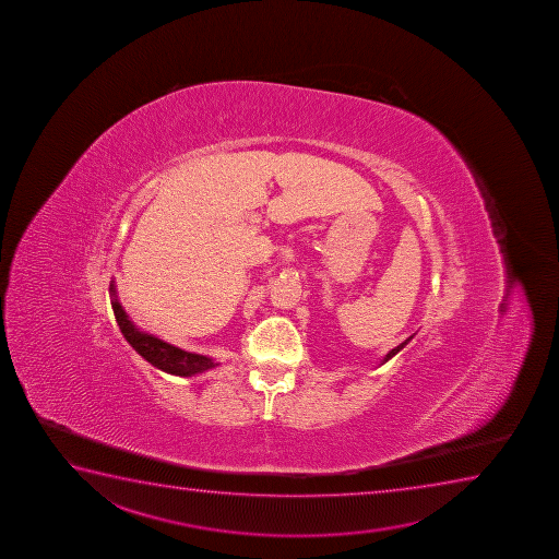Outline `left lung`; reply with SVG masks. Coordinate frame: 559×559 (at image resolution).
Wrapping results in <instances>:
<instances>
[{
    "label": "left lung",
    "mask_w": 559,
    "mask_h": 559,
    "mask_svg": "<svg viewBox=\"0 0 559 559\" xmlns=\"http://www.w3.org/2000/svg\"><path fill=\"white\" fill-rule=\"evenodd\" d=\"M412 338H414V336H409V338H406V341L402 342V344H399L396 348L391 349V352H389V354L385 355V357H383V361H381V365H383V362H388L389 359H391V357H394V355L399 354V352H401V349L404 348L407 342L412 341Z\"/></svg>",
    "instance_id": "obj_1"
}]
</instances>
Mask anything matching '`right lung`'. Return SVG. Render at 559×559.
<instances>
[{
  "label": "right lung",
  "instance_id": "obj_1",
  "mask_svg": "<svg viewBox=\"0 0 559 559\" xmlns=\"http://www.w3.org/2000/svg\"><path fill=\"white\" fill-rule=\"evenodd\" d=\"M110 294H112L114 316H116V322H118L121 333L126 336V341L144 357L145 361L152 362L153 367H157L166 374L181 376V378L202 374L205 370L218 367V362L213 361L207 355L185 352V349L178 348L174 344L160 341L158 336L140 331L131 322V318L127 316L121 302L118 301L114 281L110 283Z\"/></svg>",
  "mask_w": 559,
  "mask_h": 559
}]
</instances>
